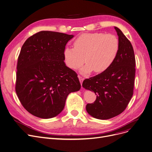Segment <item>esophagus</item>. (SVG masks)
Returning a JSON list of instances; mask_svg holds the SVG:
<instances>
[{
  "label": "esophagus",
  "mask_w": 152,
  "mask_h": 152,
  "mask_svg": "<svg viewBox=\"0 0 152 152\" xmlns=\"http://www.w3.org/2000/svg\"><path fill=\"white\" fill-rule=\"evenodd\" d=\"M78 78H79V80H80V82L81 85H82V83H83V81L84 80V78L83 77H81V76H80V75L78 76Z\"/></svg>",
  "instance_id": "obj_1"
}]
</instances>
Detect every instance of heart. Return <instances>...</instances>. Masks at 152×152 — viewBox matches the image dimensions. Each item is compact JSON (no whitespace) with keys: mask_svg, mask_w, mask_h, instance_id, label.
Returning a JSON list of instances; mask_svg holds the SVG:
<instances>
[{"mask_svg":"<svg viewBox=\"0 0 152 152\" xmlns=\"http://www.w3.org/2000/svg\"><path fill=\"white\" fill-rule=\"evenodd\" d=\"M74 48L63 50L64 63L69 68L77 70L85 62L80 72L87 74L94 70L102 73L112 65L119 50L118 38L112 34L90 33L81 34L74 42Z\"/></svg>","mask_w":152,"mask_h":152,"instance_id":"heart-1","label":"heart"}]
</instances>
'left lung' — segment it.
<instances>
[{
    "label": "left lung",
    "mask_w": 152,
    "mask_h": 152,
    "mask_svg": "<svg viewBox=\"0 0 152 152\" xmlns=\"http://www.w3.org/2000/svg\"><path fill=\"white\" fill-rule=\"evenodd\" d=\"M119 37V50L112 65L89 79L82 86L94 92L96 100L88 103L86 109L93 118L106 120L122 113L133 94L135 78V56L133 46L122 31L114 27Z\"/></svg>",
    "instance_id": "8db88e82"
}]
</instances>
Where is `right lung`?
<instances>
[{
	"label": "right lung",
	"instance_id": "right-lung-1",
	"mask_svg": "<svg viewBox=\"0 0 152 152\" xmlns=\"http://www.w3.org/2000/svg\"><path fill=\"white\" fill-rule=\"evenodd\" d=\"M74 35L41 31L23 44L18 60L16 92L32 115L49 119L64 109L67 96L81 85L77 73L64 62L63 50Z\"/></svg>",
	"mask_w": 152,
	"mask_h": 152
}]
</instances>
